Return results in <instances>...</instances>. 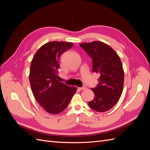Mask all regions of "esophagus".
I'll return each instance as SVG.
<instances>
[{
	"label": "esophagus",
	"mask_w": 150,
	"mask_h": 150,
	"mask_svg": "<svg viewBox=\"0 0 150 150\" xmlns=\"http://www.w3.org/2000/svg\"><path fill=\"white\" fill-rule=\"evenodd\" d=\"M79 89L80 90H86L87 89V88L86 87V86H82V87H81V88H79Z\"/></svg>",
	"instance_id": "34e87169"
}]
</instances>
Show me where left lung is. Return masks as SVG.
Returning a JSON list of instances; mask_svg holds the SVG:
<instances>
[{"instance_id":"left-lung-1","label":"left lung","mask_w":150,"mask_h":150,"mask_svg":"<svg viewBox=\"0 0 150 150\" xmlns=\"http://www.w3.org/2000/svg\"><path fill=\"white\" fill-rule=\"evenodd\" d=\"M92 59L93 72L98 73V84L91 88L94 99L89 106L97 112L110 110L119 101L122 93L124 73L117 53L109 45L100 41L80 44Z\"/></svg>"}]
</instances>
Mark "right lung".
Here are the masks:
<instances>
[{
    "instance_id": "add662e5",
    "label": "right lung",
    "mask_w": 150,
    "mask_h": 150,
    "mask_svg": "<svg viewBox=\"0 0 150 150\" xmlns=\"http://www.w3.org/2000/svg\"><path fill=\"white\" fill-rule=\"evenodd\" d=\"M73 45L71 42H47L37 50L31 60L29 76L31 90L38 103L50 114L64 110L77 91L76 87L58 80L59 57Z\"/></svg>"
}]
</instances>
